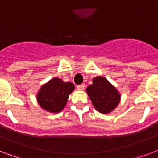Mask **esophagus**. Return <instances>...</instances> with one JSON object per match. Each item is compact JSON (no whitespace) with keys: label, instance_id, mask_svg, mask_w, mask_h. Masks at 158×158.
<instances>
[{"label":"esophagus","instance_id":"esophagus-1","mask_svg":"<svg viewBox=\"0 0 158 158\" xmlns=\"http://www.w3.org/2000/svg\"><path fill=\"white\" fill-rule=\"evenodd\" d=\"M77 89L80 90V91H83L85 89V85L84 84H80V85H77Z\"/></svg>","mask_w":158,"mask_h":158}]
</instances>
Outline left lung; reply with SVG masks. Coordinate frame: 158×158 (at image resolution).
Instances as JSON below:
<instances>
[{"mask_svg":"<svg viewBox=\"0 0 158 158\" xmlns=\"http://www.w3.org/2000/svg\"><path fill=\"white\" fill-rule=\"evenodd\" d=\"M87 92L95 109L101 113L112 112L120 102V94L104 77L93 79V84L87 87Z\"/></svg>","mask_w":158,"mask_h":158,"instance_id":"1","label":"left lung"}]
</instances>
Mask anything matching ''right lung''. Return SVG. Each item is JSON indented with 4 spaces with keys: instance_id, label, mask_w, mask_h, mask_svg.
<instances>
[{
    "instance_id": "right-lung-1",
    "label": "right lung",
    "mask_w": 158,
    "mask_h": 158,
    "mask_svg": "<svg viewBox=\"0 0 158 158\" xmlns=\"http://www.w3.org/2000/svg\"><path fill=\"white\" fill-rule=\"evenodd\" d=\"M75 89L72 83L54 78L42 87L38 94V104L50 112H59L64 108L69 94Z\"/></svg>"
}]
</instances>
